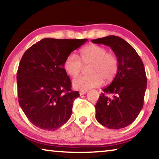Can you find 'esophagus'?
<instances>
[{"label": "esophagus", "instance_id": "34e87169", "mask_svg": "<svg viewBox=\"0 0 159 159\" xmlns=\"http://www.w3.org/2000/svg\"><path fill=\"white\" fill-rule=\"evenodd\" d=\"M86 93H88V90H80L79 92L80 95H84Z\"/></svg>", "mask_w": 159, "mask_h": 159}]
</instances>
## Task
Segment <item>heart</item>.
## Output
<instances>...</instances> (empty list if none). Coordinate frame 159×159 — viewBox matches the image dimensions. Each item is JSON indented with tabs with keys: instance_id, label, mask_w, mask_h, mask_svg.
Returning <instances> with one entry per match:
<instances>
[{
	"instance_id": "obj_1",
	"label": "heart",
	"mask_w": 159,
	"mask_h": 159,
	"mask_svg": "<svg viewBox=\"0 0 159 159\" xmlns=\"http://www.w3.org/2000/svg\"><path fill=\"white\" fill-rule=\"evenodd\" d=\"M88 66L90 74L78 77L73 85L78 90H88L100 85L102 81L109 83L116 76L119 62L114 54L108 52L106 48L91 44L80 50V58L76 54L71 53L66 57L64 68L69 76L77 77L84 66Z\"/></svg>"
}]
</instances>
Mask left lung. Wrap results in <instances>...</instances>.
Instances as JSON below:
<instances>
[{
	"instance_id": "left-lung-1",
	"label": "left lung",
	"mask_w": 159,
	"mask_h": 159,
	"mask_svg": "<svg viewBox=\"0 0 159 159\" xmlns=\"http://www.w3.org/2000/svg\"><path fill=\"white\" fill-rule=\"evenodd\" d=\"M92 42L109 46L119 62L116 76L102 89L95 106V118L108 128H125L136 119L143 107L147 88L144 64L133 46L121 38L108 36Z\"/></svg>"
}]
</instances>
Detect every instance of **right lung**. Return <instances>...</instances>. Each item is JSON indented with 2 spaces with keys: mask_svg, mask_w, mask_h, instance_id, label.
I'll use <instances>...</instances> for the list:
<instances>
[{
  "mask_svg": "<svg viewBox=\"0 0 159 159\" xmlns=\"http://www.w3.org/2000/svg\"><path fill=\"white\" fill-rule=\"evenodd\" d=\"M88 39H42L26 50L19 64L17 80L19 104L31 123L55 130L72 114L78 91L64 68L66 57Z\"/></svg>",
  "mask_w": 159,
  "mask_h": 159,
  "instance_id": "1",
  "label": "right lung"
}]
</instances>
